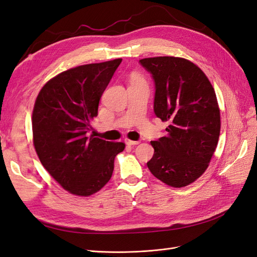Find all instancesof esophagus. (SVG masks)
<instances>
[{
  "label": "esophagus",
  "instance_id": "1",
  "mask_svg": "<svg viewBox=\"0 0 257 257\" xmlns=\"http://www.w3.org/2000/svg\"><path fill=\"white\" fill-rule=\"evenodd\" d=\"M125 144L127 145V146H136V145H139L141 144V142L139 141H131V139H125Z\"/></svg>",
  "mask_w": 257,
  "mask_h": 257
}]
</instances>
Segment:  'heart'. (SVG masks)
<instances>
[{"label":"heart","instance_id":"heart-1","mask_svg":"<svg viewBox=\"0 0 257 257\" xmlns=\"http://www.w3.org/2000/svg\"><path fill=\"white\" fill-rule=\"evenodd\" d=\"M137 79H139V78H134V79H133V80H137Z\"/></svg>","mask_w":257,"mask_h":257}]
</instances>
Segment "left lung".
I'll use <instances>...</instances> for the list:
<instances>
[{
  "label": "left lung",
  "mask_w": 257,
  "mask_h": 257,
  "mask_svg": "<svg viewBox=\"0 0 257 257\" xmlns=\"http://www.w3.org/2000/svg\"><path fill=\"white\" fill-rule=\"evenodd\" d=\"M155 84L154 113L168 122L167 135L151 142V174L174 188L205 173L220 136V108L212 84L191 61L176 57L139 60Z\"/></svg>",
  "instance_id": "8db88e82"
}]
</instances>
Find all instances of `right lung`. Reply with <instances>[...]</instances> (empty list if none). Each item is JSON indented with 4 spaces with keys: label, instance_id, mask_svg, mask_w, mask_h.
I'll return each mask as SVG.
<instances>
[{
    "label": "right lung",
    "instance_id": "add662e5",
    "mask_svg": "<svg viewBox=\"0 0 257 257\" xmlns=\"http://www.w3.org/2000/svg\"><path fill=\"white\" fill-rule=\"evenodd\" d=\"M122 59L77 66L57 75L38 93L33 143L41 163L62 188L90 196L110 180L123 143L88 137L103 92Z\"/></svg>",
    "mask_w": 257,
    "mask_h": 257
}]
</instances>
